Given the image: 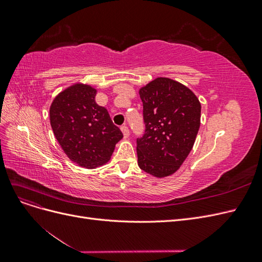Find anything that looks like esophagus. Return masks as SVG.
Wrapping results in <instances>:
<instances>
[{
  "mask_svg": "<svg viewBox=\"0 0 262 262\" xmlns=\"http://www.w3.org/2000/svg\"><path fill=\"white\" fill-rule=\"evenodd\" d=\"M121 131H122V133H123V137L126 139V138H129V136H130V132H129V129H128V126L126 125H122L121 126Z\"/></svg>",
  "mask_w": 262,
  "mask_h": 262,
  "instance_id": "esophagus-1",
  "label": "esophagus"
}]
</instances>
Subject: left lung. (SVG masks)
Here are the masks:
<instances>
[{"mask_svg":"<svg viewBox=\"0 0 262 262\" xmlns=\"http://www.w3.org/2000/svg\"><path fill=\"white\" fill-rule=\"evenodd\" d=\"M145 133L137 140L138 165L164 178L176 172L191 152L200 128L201 104L187 86L157 77L141 87Z\"/></svg>","mask_w":262,"mask_h":262,"instance_id":"left-lung-1","label":"left lung"}]
</instances>
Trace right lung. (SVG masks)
<instances>
[{
    "instance_id": "add662e5",
    "label": "right lung",
    "mask_w": 262,
    "mask_h": 262,
    "mask_svg": "<svg viewBox=\"0 0 262 262\" xmlns=\"http://www.w3.org/2000/svg\"><path fill=\"white\" fill-rule=\"evenodd\" d=\"M96 94L93 86L75 83L59 93L50 106V124L63 152L89 169L105 165L123 138L107 109L95 101Z\"/></svg>"
}]
</instances>
